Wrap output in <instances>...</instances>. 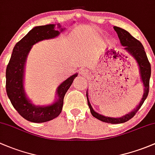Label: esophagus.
Listing matches in <instances>:
<instances>
[{
  "label": "esophagus",
  "instance_id": "1",
  "mask_svg": "<svg viewBox=\"0 0 155 155\" xmlns=\"http://www.w3.org/2000/svg\"><path fill=\"white\" fill-rule=\"evenodd\" d=\"M80 73H81V75L83 76H87V74H88V71L85 69H81V71H80Z\"/></svg>",
  "mask_w": 155,
  "mask_h": 155
}]
</instances>
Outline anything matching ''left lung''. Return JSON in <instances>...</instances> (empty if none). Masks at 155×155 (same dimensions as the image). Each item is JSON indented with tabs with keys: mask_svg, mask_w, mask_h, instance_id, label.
<instances>
[{
	"mask_svg": "<svg viewBox=\"0 0 155 155\" xmlns=\"http://www.w3.org/2000/svg\"><path fill=\"white\" fill-rule=\"evenodd\" d=\"M113 28H114L115 31L117 33L121 44L124 46V50H125L126 51L131 54L134 57L135 60H137V63H138L139 67H140L141 79L143 81V85H144L145 87L143 96L142 98L141 101L139 104L137 108H135L131 113H129L128 114H126L125 116L120 118L106 117V116H102L101 114H98V113L94 111V110L92 109V106H91L90 103L89 101L88 98H87H87L89 109H90V112L94 117L99 119L101 122H107V123L119 124L127 122L131 118H133L137 113V111L141 107L143 104L144 103L145 100L147 98L148 94H149V80L150 77H151V64H150L149 60H148L147 55H146V51H145L144 48H143V45H142V43L140 41L135 39L134 36H132L127 30L116 26L113 27Z\"/></svg>",
	"mask_w": 155,
	"mask_h": 155,
	"instance_id": "left-lung-1",
	"label": "left lung"
}]
</instances>
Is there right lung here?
Masks as SVG:
<instances>
[{"mask_svg": "<svg viewBox=\"0 0 155 155\" xmlns=\"http://www.w3.org/2000/svg\"><path fill=\"white\" fill-rule=\"evenodd\" d=\"M62 31V30H61ZM54 25L35 27L16 43L6 70V89L12 106L23 118L36 123L45 122L57 118L61 113L63 98L78 74L71 75L57 88V101L46 107L35 106L26 97L24 91V67L31 47L44 39H52L60 34Z\"/></svg>", "mask_w": 155, "mask_h": 155, "instance_id": "right-lung-1", "label": "right lung"}]
</instances>
